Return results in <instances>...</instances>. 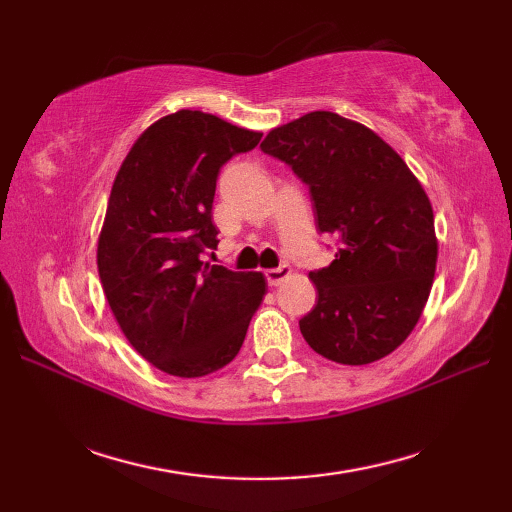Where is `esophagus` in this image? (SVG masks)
I'll list each match as a JSON object with an SVG mask.
<instances>
[{
	"label": "esophagus",
	"instance_id": "esophagus-1",
	"mask_svg": "<svg viewBox=\"0 0 512 512\" xmlns=\"http://www.w3.org/2000/svg\"><path fill=\"white\" fill-rule=\"evenodd\" d=\"M290 266H279V268H270V270H266V279H268V286H279L281 281L284 279H288L290 277Z\"/></svg>",
	"mask_w": 512,
	"mask_h": 512
}]
</instances>
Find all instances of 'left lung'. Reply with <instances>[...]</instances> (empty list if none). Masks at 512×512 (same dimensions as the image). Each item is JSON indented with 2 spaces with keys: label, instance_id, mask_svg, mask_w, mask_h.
Wrapping results in <instances>:
<instances>
[{
  "label": "left lung",
  "instance_id": "left-lung-1",
  "mask_svg": "<svg viewBox=\"0 0 512 512\" xmlns=\"http://www.w3.org/2000/svg\"><path fill=\"white\" fill-rule=\"evenodd\" d=\"M262 151L308 184L317 228L339 237L334 262L310 273L319 299L299 321L303 339L334 363L380 361L416 328L436 275L422 184L383 138L334 112L275 127Z\"/></svg>",
  "mask_w": 512,
  "mask_h": 512
}]
</instances>
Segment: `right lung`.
<instances>
[{"label":"right lung","instance_id":"add662e5","mask_svg":"<svg viewBox=\"0 0 512 512\" xmlns=\"http://www.w3.org/2000/svg\"><path fill=\"white\" fill-rule=\"evenodd\" d=\"M259 140L180 110L149 125L116 173L96 264L127 341L160 372L200 378L231 363L266 295L262 273L202 262L217 246V173Z\"/></svg>","mask_w":512,"mask_h":512}]
</instances>
